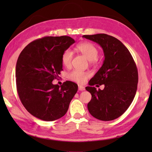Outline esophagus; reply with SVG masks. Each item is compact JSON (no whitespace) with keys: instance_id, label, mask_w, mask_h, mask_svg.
Segmentation results:
<instances>
[{"instance_id":"esophagus-1","label":"esophagus","mask_w":152,"mask_h":152,"mask_svg":"<svg viewBox=\"0 0 152 152\" xmlns=\"http://www.w3.org/2000/svg\"><path fill=\"white\" fill-rule=\"evenodd\" d=\"M78 90L79 91H84L85 88L83 86L78 85Z\"/></svg>"}]
</instances>
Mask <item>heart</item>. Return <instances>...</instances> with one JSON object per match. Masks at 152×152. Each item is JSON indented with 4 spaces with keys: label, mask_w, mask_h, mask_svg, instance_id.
Returning a JSON list of instances; mask_svg holds the SVG:
<instances>
[{
    "label": "heart",
    "mask_w": 152,
    "mask_h": 152,
    "mask_svg": "<svg viewBox=\"0 0 152 152\" xmlns=\"http://www.w3.org/2000/svg\"><path fill=\"white\" fill-rule=\"evenodd\" d=\"M77 49L88 59L91 63H95L96 59L99 56V50L94 44L90 42H82L77 46ZM73 57L72 51L67 49L64 51L61 56V61L64 66L66 67L70 66ZM90 73L85 71L79 70H73L68 74V78L72 81L79 83L86 82L89 77Z\"/></svg>",
    "instance_id": "heart-1"
}]
</instances>
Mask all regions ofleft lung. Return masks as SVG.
I'll list each match as a JSON object with an SVG mask.
<instances>
[{"label": "left lung", "mask_w": 152, "mask_h": 152, "mask_svg": "<svg viewBox=\"0 0 152 152\" xmlns=\"http://www.w3.org/2000/svg\"><path fill=\"white\" fill-rule=\"evenodd\" d=\"M82 37L99 44L104 55L101 69L86 88L92 96L88 110L99 120H114L127 110L134 98L138 81L137 65L129 51L115 37L106 34ZM102 84V90L92 87Z\"/></svg>", "instance_id": "left-lung-1"}]
</instances>
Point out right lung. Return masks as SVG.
I'll return each mask as SVG.
<instances>
[{"label":"right lung","mask_w":152,"mask_h":152,"mask_svg":"<svg viewBox=\"0 0 152 152\" xmlns=\"http://www.w3.org/2000/svg\"><path fill=\"white\" fill-rule=\"evenodd\" d=\"M75 41L70 37H45L22 50L15 67L17 91L23 105L34 117L50 121L66 114L78 85H53L63 70L61 56Z\"/></svg>","instance_id":"add662e5"}]
</instances>
